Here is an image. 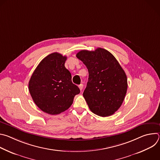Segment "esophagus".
<instances>
[{"instance_id":"34e87169","label":"esophagus","mask_w":160,"mask_h":160,"mask_svg":"<svg viewBox=\"0 0 160 160\" xmlns=\"http://www.w3.org/2000/svg\"><path fill=\"white\" fill-rule=\"evenodd\" d=\"M78 87H79L80 90L82 91V90H83V84H80V85H79Z\"/></svg>"}]
</instances>
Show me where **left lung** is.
Segmentation results:
<instances>
[{
    "instance_id": "8db88e82",
    "label": "left lung",
    "mask_w": 160,
    "mask_h": 160,
    "mask_svg": "<svg viewBox=\"0 0 160 160\" xmlns=\"http://www.w3.org/2000/svg\"><path fill=\"white\" fill-rule=\"evenodd\" d=\"M76 56L88 69V82L83 96L89 109L102 117L113 115L122 104L127 90L123 68L111 52L102 48L83 50Z\"/></svg>"
}]
</instances>
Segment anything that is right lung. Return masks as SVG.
I'll return each instance as SVG.
<instances>
[{
	"label": "right lung",
	"instance_id": "add662e5",
	"mask_svg": "<svg viewBox=\"0 0 160 160\" xmlns=\"http://www.w3.org/2000/svg\"><path fill=\"white\" fill-rule=\"evenodd\" d=\"M66 59L58 52L48 55L38 64L29 81L28 89L34 102L49 115H58L68 109L80 92L64 66Z\"/></svg>",
	"mask_w": 160,
	"mask_h": 160
}]
</instances>
